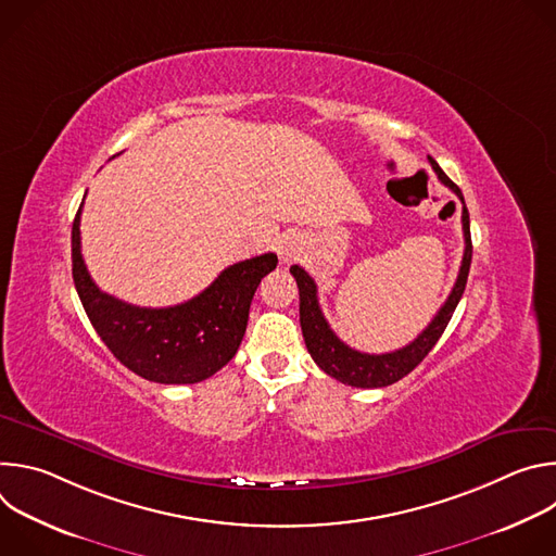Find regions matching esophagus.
Returning <instances> with one entry per match:
<instances>
[{"label": "esophagus", "instance_id": "obj_1", "mask_svg": "<svg viewBox=\"0 0 556 556\" xmlns=\"http://www.w3.org/2000/svg\"><path fill=\"white\" fill-rule=\"evenodd\" d=\"M301 249H299V242L294 240V237H283V240L279 242V260L283 264H290L299 257Z\"/></svg>", "mask_w": 556, "mask_h": 556}]
</instances>
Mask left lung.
<instances>
[{
	"instance_id": "left-lung-1",
	"label": "left lung",
	"mask_w": 556,
	"mask_h": 556,
	"mask_svg": "<svg viewBox=\"0 0 556 556\" xmlns=\"http://www.w3.org/2000/svg\"><path fill=\"white\" fill-rule=\"evenodd\" d=\"M429 163L433 172L438 174L440 182H444L459 200H462V230H464V257L459 266V275L455 279V286L444 301V305L438 309L433 316V321L414 339L409 345L387 352V354H365L358 350H352L345 345L330 328L326 321V316L319 305V294H316V283L314 279L301 268L292 266L290 273L296 279L299 288V321H301V332L305 339V348L314 363L319 365L328 376L337 378L343 384L352 387H363V389H374V387H387L399 382L405 378L409 371H414L422 358L433 350L442 332L446 330L451 316L464 294L468 270H470V257H472V244H470V219L468 211L462 198V191L457 185L448 180V176L440 169V165L429 155Z\"/></svg>"
}]
</instances>
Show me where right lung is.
<instances>
[{"label": "right lung", "mask_w": 556, "mask_h": 556, "mask_svg": "<svg viewBox=\"0 0 556 556\" xmlns=\"http://www.w3.org/2000/svg\"><path fill=\"white\" fill-rule=\"evenodd\" d=\"M81 208L84 202L72 224V279L110 352L134 374L161 384H193L222 369L244 339L251 301L262 279L277 268V255L264 253L224 268L185 303L140 307L92 281L81 255Z\"/></svg>", "instance_id": "obj_1"}]
</instances>
